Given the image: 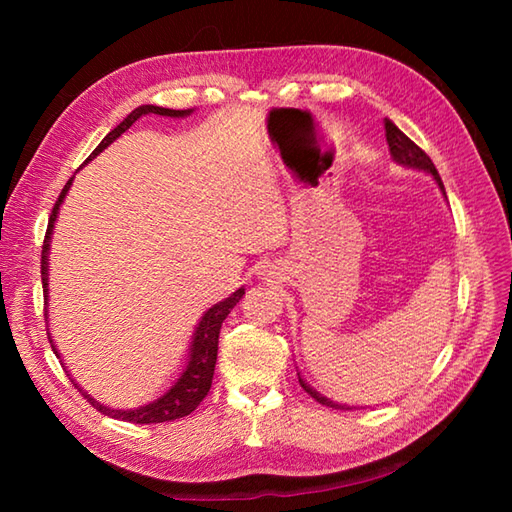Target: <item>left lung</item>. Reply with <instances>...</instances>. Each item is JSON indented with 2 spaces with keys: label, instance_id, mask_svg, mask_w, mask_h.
<instances>
[{
  "label": "left lung",
  "instance_id": "8db88e82",
  "mask_svg": "<svg viewBox=\"0 0 512 512\" xmlns=\"http://www.w3.org/2000/svg\"><path fill=\"white\" fill-rule=\"evenodd\" d=\"M385 138H387V145H389V154L394 156V160L396 162H400V165H407V167H413V169H422V171H429L433 178H436V182H438V187L444 191V184H442V180H440V173H438V169H436V165H433L431 162V158L424 154V151L413 143V140L409 138V136H405L400 132V129L389 121V118H385ZM299 383H301V387L308 391V394L317 400V402H321V405H325V407H334V409H345V407H341V405H334L332 400H328V398H323V396H319L317 391L314 389H310V385L306 383V380H301L299 378Z\"/></svg>",
  "mask_w": 512,
  "mask_h": 512
}]
</instances>
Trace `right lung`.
Instances as JSON below:
<instances>
[{
  "label": "right lung",
  "instance_id": "obj_1",
  "mask_svg": "<svg viewBox=\"0 0 512 512\" xmlns=\"http://www.w3.org/2000/svg\"><path fill=\"white\" fill-rule=\"evenodd\" d=\"M189 112L191 110H167V107H156V105L136 107V110L129 114L121 125L114 127L112 132L103 138V143L94 149V154L90 158H94L96 154H101V151L110 143H114V140L121 136L125 129L132 127L140 116L160 114V116L180 118V116H187ZM70 184H72V178L65 182V187H63V191L59 195V200L54 202V209H52V215H50V220H48V231H46V237H43L41 281H43V288H46V290H43V292H46V297H48V246H50L48 242H50V235H52L54 220H57L59 204L63 202L65 193H68ZM242 295H244V288H239L237 292H233L231 297L220 301L211 310H206V314L202 317L198 330H195V336H193V345H191V354H189V365L182 372V376L178 378V383L173 385L162 398L149 402V405L140 407V409L121 411V409L103 407L101 402H96L94 398H90L88 394H85V391H81L79 385H74V387H79L83 398H88V402H90L94 409H99L101 413H105V416L116 418V420L134 422V424H156V422H171V420H178V418L189 416V413L195 411V407H198L200 402L204 400V396L209 394L211 383H213V372H215V361H217V341H220L222 323L228 317V312H231L237 306L239 299H242ZM48 339H50V334H48ZM52 350H54V354H57V347L52 345Z\"/></svg>",
  "mask_w": 512,
  "mask_h": 512
}]
</instances>
